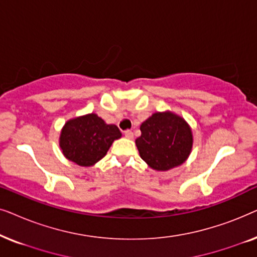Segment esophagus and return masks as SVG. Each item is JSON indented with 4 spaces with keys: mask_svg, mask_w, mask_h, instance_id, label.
<instances>
[{
    "mask_svg": "<svg viewBox=\"0 0 257 257\" xmlns=\"http://www.w3.org/2000/svg\"><path fill=\"white\" fill-rule=\"evenodd\" d=\"M124 135H125V137L127 139H133V132L130 131V130H127V131H125Z\"/></svg>",
    "mask_w": 257,
    "mask_h": 257,
    "instance_id": "34e87169",
    "label": "esophagus"
}]
</instances>
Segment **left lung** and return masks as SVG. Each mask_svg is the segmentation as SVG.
I'll return each instance as SVG.
<instances>
[{"label":"left lung","instance_id":"8db88e82","mask_svg":"<svg viewBox=\"0 0 257 257\" xmlns=\"http://www.w3.org/2000/svg\"><path fill=\"white\" fill-rule=\"evenodd\" d=\"M136 139L140 157L156 171L180 166L191 154L192 130L187 121L173 112H156L140 125Z\"/></svg>","mask_w":257,"mask_h":257}]
</instances>
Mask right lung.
<instances>
[{"label": "right lung", "instance_id": "add662e5", "mask_svg": "<svg viewBox=\"0 0 257 257\" xmlns=\"http://www.w3.org/2000/svg\"><path fill=\"white\" fill-rule=\"evenodd\" d=\"M121 133L113 124H106L96 113L70 119L63 126L59 146L66 159L79 166H92L106 156Z\"/></svg>", "mask_w": 257, "mask_h": 257}]
</instances>
